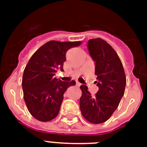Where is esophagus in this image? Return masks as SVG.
<instances>
[{
    "mask_svg": "<svg viewBox=\"0 0 147 147\" xmlns=\"http://www.w3.org/2000/svg\"><path fill=\"white\" fill-rule=\"evenodd\" d=\"M81 85H82V84L78 82H76V85H77V86H80Z\"/></svg>",
    "mask_w": 147,
    "mask_h": 147,
    "instance_id": "esophagus-1",
    "label": "esophagus"
}]
</instances>
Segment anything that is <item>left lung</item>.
Returning a JSON list of instances; mask_svg holds the SVG:
<instances>
[{
	"label": "left lung",
	"instance_id": "1",
	"mask_svg": "<svg viewBox=\"0 0 147 147\" xmlns=\"http://www.w3.org/2000/svg\"><path fill=\"white\" fill-rule=\"evenodd\" d=\"M88 49L95 64V83L99 89L92 96L87 86L81 85L80 109L88 122L101 123L111 117L124 94L125 72L118 55L104 40H89Z\"/></svg>",
	"mask_w": 147,
	"mask_h": 147
}]
</instances>
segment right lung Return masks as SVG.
I'll return each instance as SVG.
<instances>
[{"label":"right lung","instance_id":"1","mask_svg":"<svg viewBox=\"0 0 147 147\" xmlns=\"http://www.w3.org/2000/svg\"><path fill=\"white\" fill-rule=\"evenodd\" d=\"M82 42L51 40L36 51L24 69L22 88L24 98L31 115L42 122L57 117L63 100V94L74 80L62 82L55 78L58 70L63 71L65 54L70 48Z\"/></svg>","mask_w":147,"mask_h":147}]
</instances>
